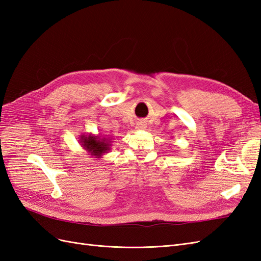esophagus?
Segmentation results:
<instances>
[{
  "label": "esophagus",
  "mask_w": 261,
  "mask_h": 261,
  "mask_svg": "<svg viewBox=\"0 0 261 261\" xmlns=\"http://www.w3.org/2000/svg\"><path fill=\"white\" fill-rule=\"evenodd\" d=\"M146 127H147V125H146L145 123H139V124H137V126H136L137 129H145Z\"/></svg>",
  "instance_id": "34e87169"
}]
</instances>
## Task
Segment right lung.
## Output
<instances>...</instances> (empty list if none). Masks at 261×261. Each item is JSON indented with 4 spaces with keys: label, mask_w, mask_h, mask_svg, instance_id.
<instances>
[{
    "label": "right lung",
    "mask_w": 261,
    "mask_h": 261,
    "mask_svg": "<svg viewBox=\"0 0 261 261\" xmlns=\"http://www.w3.org/2000/svg\"><path fill=\"white\" fill-rule=\"evenodd\" d=\"M82 147L90 156L101 158L105 153H108L111 150L112 139L102 135H81L80 140Z\"/></svg>",
    "instance_id": "1"
}]
</instances>
